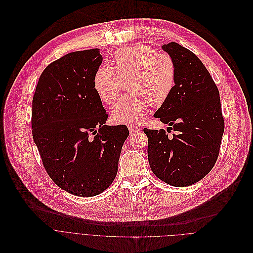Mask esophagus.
<instances>
[{
  "label": "esophagus",
  "instance_id": "34e87169",
  "mask_svg": "<svg viewBox=\"0 0 253 253\" xmlns=\"http://www.w3.org/2000/svg\"><path fill=\"white\" fill-rule=\"evenodd\" d=\"M128 130H129V132L131 133V134H134V133H136V132H138V130H139V128L138 127H136V126H130L129 127H128Z\"/></svg>",
  "mask_w": 253,
  "mask_h": 253
}]
</instances>
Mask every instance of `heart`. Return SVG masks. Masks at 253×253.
Wrapping results in <instances>:
<instances>
[{
    "label": "heart",
    "instance_id": "heart-1",
    "mask_svg": "<svg viewBox=\"0 0 253 253\" xmlns=\"http://www.w3.org/2000/svg\"><path fill=\"white\" fill-rule=\"evenodd\" d=\"M115 68L103 67L94 76L93 85L102 102L115 103L122 92L124 82H128L132 93L124 95L112 110L116 123L138 125L150 105L163 106L174 90L177 69L168 54L145 43L119 49Z\"/></svg>",
    "mask_w": 253,
    "mask_h": 253
}]
</instances>
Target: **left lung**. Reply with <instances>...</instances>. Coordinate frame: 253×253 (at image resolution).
<instances>
[{"mask_svg": "<svg viewBox=\"0 0 253 253\" xmlns=\"http://www.w3.org/2000/svg\"><path fill=\"white\" fill-rule=\"evenodd\" d=\"M163 49L174 60L177 77L173 92L155 118L165 129L143 131L149 167L161 180L183 187L203 179L214 167L224 131L220 96L211 74L186 47L171 42Z\"/></svg>", "mask_w": 253, "mask_h": 253, "instance_id": "left-lung-1", "label": "left lung"}]
</instances>
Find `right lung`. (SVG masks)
<instances>
[{
	"label": "right lung",
	"mask_w": 253,
	"mask_h": 253,
	"mask_svg": "<svg viewBox=\"0 0 253 253\" xmlns=\"http://www.w3.org/2000/svg\"><path fill=\"white\" fill-rule=\"evenodd\" d=\"M99 48L78 50L50 63L33 97V138L52 180L78 196L104 192L115 180L126 126L105 125L109 115L94 85Z\"/></svg>",
	"instance_id": "add662e5"
}]
</instances>
